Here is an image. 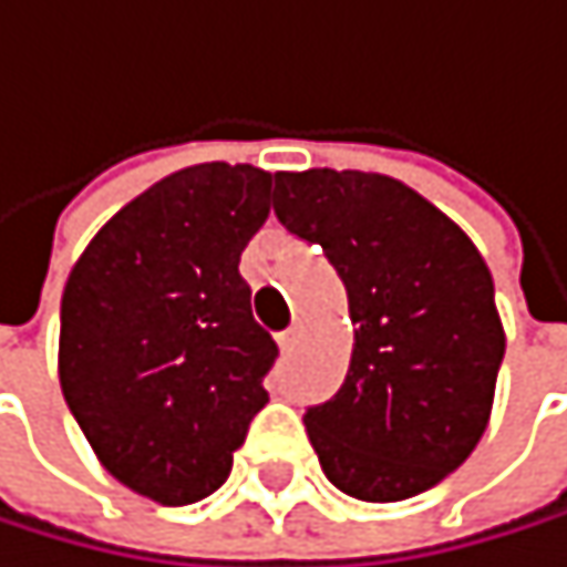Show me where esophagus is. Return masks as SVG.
I'll list each match as a JSON object with an SVG mask.
<instances>
[{
  "label": "esophagus",
  "mask_w": 567,
  "mask_h": 567,
  "mask_svg": "<svg viewBox=\"0 0 567 567\" xmlns=\"http://www.w3.org/2000/svg\"><path fill=\"white\" fill-rule=\"evenodd\" d=\"M277 344H280V351H284V354H290V351H293V348L300 344V331H297V328L284 331V334L277 338Z\"/></svg>",
  "instance_id": "1"
}]
</instances>
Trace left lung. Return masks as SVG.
Segmentation results:
<instances>
[{
	"label": "left lung",
	"instance_id": "left-lung-1",
	"mask_svg": "<svg viewBox=\"0 0 567 567\" xmlns=\"http://www.w3.org/2000/svg\"><path fill=\"white\" fill-rule=\"evenodd\" d=\"M274 182L280 226L324 249L354 324L344 385L303 412L321 470L372 504L436 487L484 436L504 361L484 257L389 175L310 168Z\"/></svg>",
	"mask_w": 567,
	"mask_h": 567
}]
</instances>
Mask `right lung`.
Masks as SVG:
<instances>
[{
	"instance_id": "obj_1",
	"label": "right lung",
	"mask_w": 567,
	"mask_h": 567,
	"mask_svg": "<svg viewBox=\"0 0 567 567\" xmlns=\"http://www.w3.org/2000/svg\"><path fill=\"white\" fill-rule=\"evenodd\" d=\"M270 172L192 165L127 203L83 249L60 303V385L101 463L141 497L216 494L277 341L239 277L267 223Z\"/></svg>"
}]
</instances>
